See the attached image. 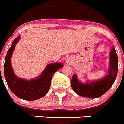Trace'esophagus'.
<instances>
[{
	"mask_svg": "<svg viewBox=\"0 0 124 124\" xmlns=\"http://www.w3.org/2000/svg\"><path fill=\"white\" fill-rule=\"evenodd\" d=\"M66 62L68 65H71V64L73 63V60H72V58H68V59H66Z\"/></svg>",
	"mask_w": 124,
	"mask_h": 124,
	"instance_id": "1",
	"label": "esophagus"
}]
</instances>
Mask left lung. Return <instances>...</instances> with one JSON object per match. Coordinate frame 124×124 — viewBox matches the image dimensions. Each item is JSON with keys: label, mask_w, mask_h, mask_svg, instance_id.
I'll return each mask as SVG.
<instances>
[{"label": "left lung", "mask_w": 124, "mask_h": 124, "mask_svg": "<svg viewBox=\"0 0 124 124\" xmlns=\"http://www.w3.org/2000/svg\"><path fill=\"white\" fill-rule=\"evenodd\" d=\"M109 68L108 75L96 82L83 83L78 80L75 74L73 75L71 82L72 89L79 96L95 99L100 97L111 87L116 80L118 73V56L115 48H112L109 53Z\"/></svg>", "instance_id": "obj_1"}]
</instances>
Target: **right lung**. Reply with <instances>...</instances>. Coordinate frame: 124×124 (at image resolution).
Instances as JSON below:
<instances>
[{
	"label": "right lung",
	"instance_id": "1",
	"mask_svg": "<svg viewBox=\"0 0 124 124\" xmlns=\"http://www.w3.org/2000/svg\"><path fill=\"white\" fill-rule=\"evenodd\" d=\"M20 38V36H18L13 41L12 46L6 55L4 65L5 79L9 89L18 98L25 100H35L48 93L51 86L52 75L63 65L62 63L49 64L40 76L31 80L17 78L13 71L11 57Z\"/></svg>",
	"mask_w": 124,
	"mask_h": 124
}]
</instances>
